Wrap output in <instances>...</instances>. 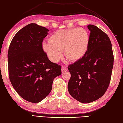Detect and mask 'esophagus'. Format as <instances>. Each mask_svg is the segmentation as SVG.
<instances>
[{
    "mask_svg": "<svg viewBox=\"0 0 123 123\" xmlns=\"http://www.w3.org/2000/svg\"><path fill=\"white\" fill-rule=\"evenodd\" d=\"M68 70V69L67 68V67L66 66H62V72H64L65 71H66Z\"/></svg>",
    "mask_w": 123,
    "mask_h": 123,
    "instance_id": "obj_1",
    "label": "esophagus"
}]
</instances>
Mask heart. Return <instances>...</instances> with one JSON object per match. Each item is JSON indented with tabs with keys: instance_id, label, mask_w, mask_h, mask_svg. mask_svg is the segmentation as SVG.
Wrapping results in <instances>:
<instances>
[{
	"instance_id": "heart-1",
	"label": "heart",
	"mask_w": 123,
	"mask_h": 123,
	"mask_svg": "<svg viewBox=\"0 0 123 123\" xmlns=\"http://www.w3.org/2000/svg\"><path fill=\"white\" fill-rule=\"evenodd\" d=\"M89 44V35L86 30L74 28L54 32L50 37L49 42H44L43 47L53 62H57L61 58L62 51L67 59L75 62L84 56Z\"/></svg>"
}]
</instances>
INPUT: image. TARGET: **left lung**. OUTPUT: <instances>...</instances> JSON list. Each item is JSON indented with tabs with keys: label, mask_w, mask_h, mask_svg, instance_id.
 I'll use <instances>...</instances> for the list:
<instances>
[{
	"label": "left lung",
	"mask_w": 123,
	"mask_h": 123,
	"mask_svg": "<svg viewBox=\"0 0 123 123\" xmlns=\"http://www.w3.org/2000/svg\"><path fill=\"white\" fill-rule=\"evenodd\" d=\"M89 44L84 56L68 66L70 94L78 101L89 103L105 94L110 82L114 56L109 37L98 27L89 25Z\"/></svg>",
	"instance_id": "left-lung-1"
}]
</instances>
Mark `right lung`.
Returning a JSON list of instances; mask_svg holds the SVG:
<instances>
[{
	"instance_id": "add662e5",
	"label": "right lung",
	"mask_w": 123,
	"mask_h": 123,
	"mask_svg": "<svg viewBox=\"0 0 123 123\" xmlns=\"http://www.w3.org/2000/svg\"><path fill=\"white\" fill-rule=\"evenodd\" d=\"M48 31L45 27L30 24L15 35L8 50L11 83L22 98L33 103L50 93L54 79L62 74L61 66L51 62L43 50Z\"/></svg>"
}]
</instances>
